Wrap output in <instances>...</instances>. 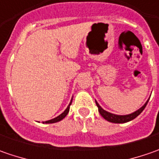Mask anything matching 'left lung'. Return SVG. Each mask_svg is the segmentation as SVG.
Wrapping results in <instances>:
<instances>
[{
	"mask_svg": "<svg viewBox=\"0 0 159 159\" xmlns=\"http://www.w3.org/2000/svg\"><path fill=\"white\" fill-rule=\"evenodd\" d=\"M149 100L150 99H148L147 102L139 110L135 111L134 112L131 113V114H127V115H117V114H113V113L109 112V111H107L105 110H103L96 101H95V103H96V105L98 107V111L100 112L101 116L103 119H106L107 121H109V122H111V123L120 124V123H126L128 121H131L134 119H135L138 115H140L141 113L143 112V111L145 109V107L147 105Z\"/></svg>",
	"mask_w": 159,
	"mask_h": 159,
	"instance_id": "8db88e82",
	"label": "left lung"
}]
</instances>
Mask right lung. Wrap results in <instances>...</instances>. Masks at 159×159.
<instances>
[{
    "mask_svg": "<svg viewBox=\"0 0 159 159\" xmlns=\"http://www.w3.org/2000/svg\"><path fill=\"white\" fill-rule=\"evenodd\" d=\"M71 102H72V98H71V100H70L69 105H68L67 108L65 109V111H64V112L61 113L59 116H57V118H55V119H50V120H47V121H43V124H52V123H57V122L61 121L62 119H64V118L66 117V115L68 114L69 111H70V104H71Z\"/></svg>",
    "mask_w": 159,
    "mask_h": 159,
    "instance_id": "obj_1",
    "label": "right lung"
}]
</instances>
